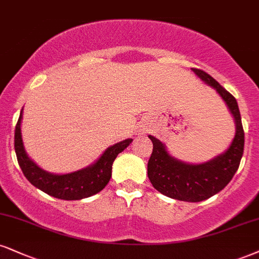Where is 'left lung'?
<instances>
[{
    "label": "left lung",
    "mask_w": 259,
    "mask_h": 259,
    "mask_svg": "<svg viewBox=\"0 0 259 259\" xmlns=\"http://www.w3.org/2000/svg\"><path fill=\"white\" fill-rule=\"evenodd\" d=\"M192 71L203 81L216 89L227 103L237 123L234 139L225 154L211 161L203 164H187L171 157L158 139L149 136L154 149L148 162V177L152 186L164 196L194 203L202 202L219 193L232 180L237 173L244 152L245 135L240 111L234 96L202 69L192 68Z\"/></svg>",
    "instance_id": "8db88e82"
}]
</instances>
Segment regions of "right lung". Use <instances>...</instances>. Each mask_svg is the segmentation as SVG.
<instances>
[{
  "instance_id": "right-lung-1",
  "label": "right lung",
  "mask_w": 259,
  "mask_h": 259,
  "mask_svg": "<svg viewBox=\"0 0 259 259\" xmlns=\"http://www.w3.org/2000/svg\"><path fill=\"white\" fill-rule=\"evenodd\" d=\"M21 117L22 109L15 126L14 135L15 154L22 173L33 186L49 196L63 200H79L94 196L103 190L111 178V165L114 159L133 142V139H126L110 146L95 164L81 170L65 175L50 174L31 161L25 152L20 130Z\"/></svg>"
}]
</instances>
